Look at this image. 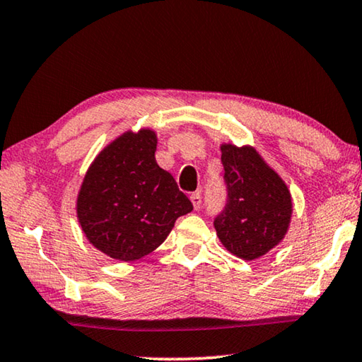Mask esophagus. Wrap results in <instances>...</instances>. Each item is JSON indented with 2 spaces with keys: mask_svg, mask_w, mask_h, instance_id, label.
<instances>
[{
  "mask_svg": "<svg viewBox=\"0 0 362 362\" xmlns=\"http://www.w3.org/2000/svg\"><path fill=\"white\" fill-rule=\"evenodd\" d=\"M190 199H192V203H193V208H194V209L198 211L199 208H202V193H199V192H194V193H192Z\"/></svg>",
  "mask_w": 362,
  "mask_h": 362,
  "instance_id": "34e87169",
  "label": "esophagus"
}]
</instances>
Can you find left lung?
Returning <instances> with one entry per match:
<instances>
[{
  "label": "left lung",
  "mask_w": 362,
  "mask_h": 362,
  "mask_svg": "<svg viewBox=\"0 0 362 362\" xmlns=\"http://www.w3.org/2000/svg\"><path fill=\"white\" fill-rule=\"evenodd\" d=\"M221 151L227 202L214 219L217 237L232 255L253 261L288 230L290 192L253 148L222 145Z\"/></svg>",
  "instance_id": "1"
}]
</instances>
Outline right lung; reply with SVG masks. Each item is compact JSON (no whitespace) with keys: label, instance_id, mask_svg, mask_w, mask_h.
Returning <instances> with one entry per match:
<instances>
[{"label":"right lung","instance_id":"1","mask_svg":"<svg viewBox=\"0 0 362 362\" xmlns=\"http://www.w3.org/2000/svg\"><path fill=\"white\" fill-rule=\"evenodd\" d=\"M156 143L153 130L120 135L96 156L80 188L82 230L95 248L114 259L150 255L175 221L193 211L174 177L158 165Z\"/></svg>","mask_w":362,"mask_h":362}]
</instances>
